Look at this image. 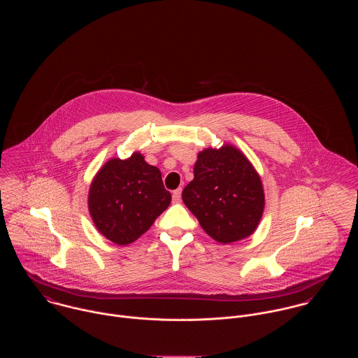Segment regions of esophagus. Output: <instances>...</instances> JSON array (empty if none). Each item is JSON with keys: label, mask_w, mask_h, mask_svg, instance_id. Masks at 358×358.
Returning a JSON list of instances; mask_svg holds the SVG:
<instances>
[{"label": "esophagus", "mask_w": 358, "mask_h": 358, "mask_svg": "<svg viewBox=\"0 0 358 358\" xmlns=\"http://www.w3.org/2000/svg\"><path fill=\"white\" fill-rule=\"evenodd\" d=\"M180 199H182V189H176L172 193V200H173V203H180Z\"/></svg>", "instance_id": "1"}]
</instances>
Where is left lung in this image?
Instances as JSON below:
<instances>
[{
	"instance_id": "8db88e82",
	"label": "left lung",
	"mask_w": 358,
	"mask_h": 358,
	"mask_svg": "<svg viewBox=\"0 0 358 358\" xmlns=\"http://www.w3.org/2000/svg\"><path fill=\"white\" fill-rule=\"evenodd\" d=\"M182 199L205 233L220 244L254 234L264 210V190L255 166L229 143L199 153L194 179Z\"/></svg>"
}]
</instances>
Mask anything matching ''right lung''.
<instances>
[{"label":"right lung","mask_w":358,"mask_h":358,"mask_svg":"<svg viewBox=\"0 0 358 358\" xmlns=\"http://www.w3.org/2000/svg\"><path fill=\"white\" fill-rule=\"evenodd\" d=\"M171 204L161 172L143 154L110 158L94 176L88 209L95 227L117 245H128L145 234Z\"/></svg>","instance_id":"1"}]
</instances>
